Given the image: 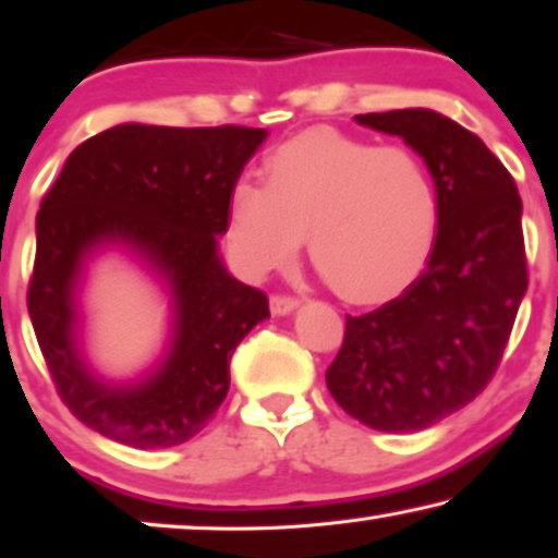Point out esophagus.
<instances>
[{
    "mask_svg": "<svg viewBox=\"0 0 558 558\" xmlns=\"http://www.w3.org/2000/svg\"><path fill=\"white\" fill-rule=\"evenodd\" d=\"M298 305H301V301H298V298H290V295H272L270 298L272 315H288V313H293Z\"/></svg>",
    "mask_w": 558,
    "mask_h": 558,
    "instance_id": "esophagus-1",
    "label": "esophagus"
}]
</instances>
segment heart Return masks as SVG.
I'll use <instances>...</instances> for the list:
<instances>
[{
  "instance_id": "obj_1",
  "label": "heart",
  "mask_w": 558,
  "mask_h": 558,
  "mask_svg": "<svg viewBox=\"0 0 558 558\" xmlns=\"http://www.w3.org/2000/svg\"><path fill=\"white\" fill-rule=\"evenodd\" d=\"M263 174L265 185L238 180L228 197V240L255 276L293 260L307 232L323 280L348 301L378 303L434 251L436 182L411 147L307 130L272 149Z\"/></svg>"
}]
</instances>
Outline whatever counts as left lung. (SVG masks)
<instances>
[{"label": "left lung", "instance_id": "1", "mask_svg": "<svg viewBox=\"0 0 558 558\" xmlns=\"http://www.w3.org/2000/svg\"><path fill=\"white\" fill-rule=\"evenodd\" d=\"M426 160L438 232L426 270L378 311L345 315L330 396L365 426L411 434L471 403L501 363L529 272L517 182L481 140L434 110L355 114Z\"/></svg>", "mask_w": 558, "mask_h": 558}]
</instances>
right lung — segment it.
I'll return each instance as SVG.
<instances>
[{
	"label": "right lung",
	"instance_id": "add662e5",
	"mask_svg": "<svg viewBox=\"0 0 558 558\" xmlns=\"http://www.w3.org/2000/svg\"><path fill=\"white\" fill-rule=\"evenodd\" d=\"M268 132L257 128L118 124L74 147L41 197L27 307L57 393L118 444L170 448L207 426L230 388V359L268 298L228 272L218 238L228 197ZM118 246L171 298V336L153 369L102 379L81 351L78 288L88 263Z\"/></svg>",
	"mask_w": 558,
	"mask_h": 558
}]
</instances>
